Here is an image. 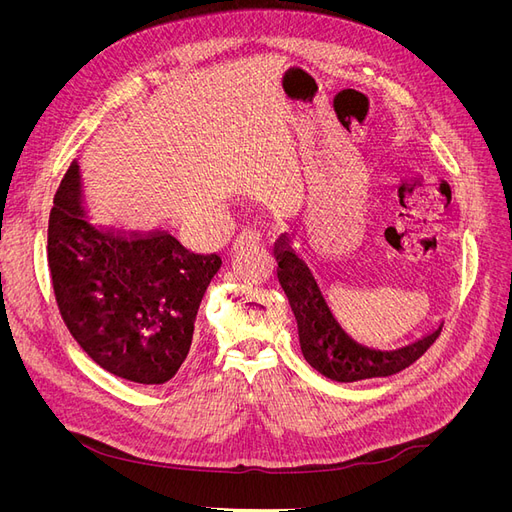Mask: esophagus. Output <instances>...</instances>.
<instances>
[{"instance_id": "obj_1", "label": "esophagus", "mask_w": 512, "mask_h": 512, "mask_svg": "<svg viewBox=\"0 0 512 512\" xmlns=\"http://www.w3.org/2000/svg\"><path fill=\"white\" fill-rule=\"evenodd\" d=\"M262 241V237H260V232L258 230H254V228H245L241 235H239V239H237V245H247V243H260Z\"/></svg>"}]
</instances>
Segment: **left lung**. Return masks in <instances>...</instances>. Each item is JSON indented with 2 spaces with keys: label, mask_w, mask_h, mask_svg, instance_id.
<instances>
[{
  "label": "left lung",
  "mask_w": 512,
  "mask_h": 512,
  "mask_svg": "<svg viewBox=\"0 0 512 512\" xmlns=\"http://www.w3.org/2000/svg\"><path fill=\"white\" fill-rule=\"evenodd\" d=\"M277 280H280L290 309L297 320L299 344L305 361L324 378L335 382H359L367 378L393 376L412 365L418 356L436 342L442 322L414 342L395 348L378 350L352 339L329 307L316 282L312 269L284 239L277 241Z\"/></svg>",
  "instance_id": "8db88e82"
}]
</instances>
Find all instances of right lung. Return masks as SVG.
<instances>
[{"instance_id": "right-lung-1", "label": "right lung", "mask_w": 512, "mask_h": 512, "mask_svg": "<svg viewBox=\"0 0 512 512\" xmlns=\"http://www.w3.org/2000/svg\"><path fill=\"white\" fill-rule=\"evenodd\" d=\"M218 254H194L168 232L121 235L91 224L81 170L61 179L49 218V269L68 331L102 369L164 384L192 346Z\"/></svg>"}]
</instances>
